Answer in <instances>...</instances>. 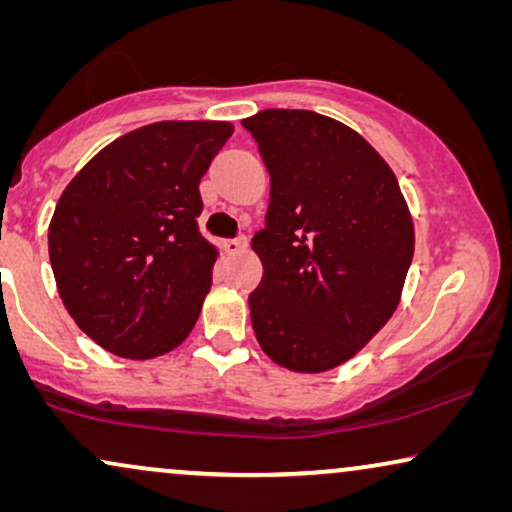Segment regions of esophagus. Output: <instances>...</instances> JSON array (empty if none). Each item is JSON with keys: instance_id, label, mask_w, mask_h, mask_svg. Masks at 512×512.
<instances>
[{"instance_id": "obj_1", "label": "esophagus", "mask_w": 512, "mask_h": 512, "mask_svg": "<svg viewBox=\"0 0 512 512\" xmlns=\"http://www.w3.org/2000/svg\"><path fill=\"white\" fill-rule=\"evenodd\" d=\"M223 249H226V254H230V256L242 254V251L247 249V237L240 235V237H235V240H226L223 242Z\"/></svg>"}]
</instances>
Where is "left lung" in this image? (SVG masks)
I'll list each match as a JSON object with an SVG mask.
<instances>
[{
  "instance_id": "1",
  "label": "left lung",
  "mask_w": 512,
  "mask_h": 512,
  "mask_svg": "<svg viewBox=\"0 0 512 512\" xmlns=\"http://www.w3.org/2000/svg\"><path fill=\"white\" fill-rule=\"evenodd\" d=\"M242 125L270 174L265 228L251 240L263 263L251 326L279 366L324 373L394 314L415 254L408 205L380 153L340 121L265 109Z\"/></svg>"
}]
</instances>
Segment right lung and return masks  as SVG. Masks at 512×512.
I'll use <instances>...</instances> for the list:
<instances>
[{"mask_svg": "<svg viewBox=\"0 0 512 512\" xmlns=\"http://www.w3.org/2000/svg\"><path fill=\"white\" fill-rule=\"evenodd\" d=\"M226 121H163L97 153L60 195L48 256L88 338L125 359L170 352L198 321L216 249L198 230L200 179Z\"/></svg>", "mask_w": 512, "mask_h": 512, "instance_id": "add662e5", "label": "right lung"}]
</instances>
